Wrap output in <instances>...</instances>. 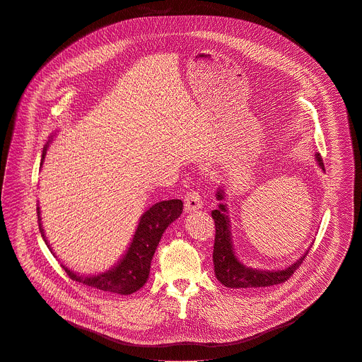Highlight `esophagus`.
Masks as SVG:
<instances>
[{"label": "esophagus", "instance_id": "34e87169", "mask_svg": "<svg viewBox=\"0 0 362 362\" xmlns=\"http://www.w3.org/2000/svg\"><path fill=\"white\" fill-rule=\"evenodd\" d=\"M184 206H185V211L187 212H192V211H197V209H201L204 206L202 201H201V197L197 191H191L185 195V199H184Z\"/></svg>", "mask_w": 362, "mask_h": 362}]
</instances>
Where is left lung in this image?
<instances>
[{
    "instance_id": "1",
    "label": "left lung",
    "mask_w": 362,
    "mask_h": 362,
    "mask_svg": "<svg viewBox=\"0 0 362 362\" xmlns=\"http://www.w3.org/2000/svg\"><path fill=\"white\" fill-rule=\"evenodd\" d=\"M315 161L322 171L324 163L320 153H315ZM216 199L220 201L216 209L211 212L212 220L215 223V243H214V272L216 279L227 288H261L276 285L290 278L294 271L301 265L304 258L307 257L310 248L291 265H288L282 269H258L251 268L243 264L234 250L233 243V231H231V220H230V209L227 206V195L224 185H220L215 192Z\"/></svg>"
}]
</instances>
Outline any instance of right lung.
Instances as JSON below:
<instances>
[{
	"label": "right lung",
	"instance_id": "add662e5",
	"mask_svg": "<svg viewBox=\"0 0 362 362\" xmlns=\"http://www.w3.org/2000/svg\"><path fill=\"white\" fill-rule=\"evenodd\" d=\"M55 134H52L45 144L41 156V167L45 160L47 148L51 144ZM40 233L51 250V245L45 237L42 223H41V211L40 205H37ZM182 214V201L181 199H168L161 201L150 206L146 212L139 216L136 230L132 235V240L125 251V254L114 264L110 269L100 274H78L74 269H69L65 264L61 267L65 269L66 275L77 282L88 285L95 290L108 291L119 296H129L139 288L146 285L150 276L151 261L156 254V250L161 241L164 231L168 228L171 223H174ZM52 252V250H51ZM55 257V254L52 252Z\"/></svg>",
	"mask_w": 362,
	"mask_h": 362
}]
</instances>
